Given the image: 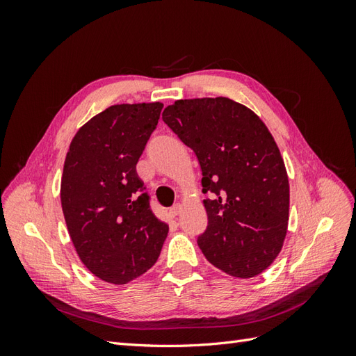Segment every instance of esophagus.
<instances>
[{
	"instance_id": "esophagus-1",
	"label": "esophagus",
	"mask_w": 356,
	"mask_h": 356,
	"mask_svg": "<svg viewBox=\"0 0 356 356\" xmlns=\"http://www.w3.org/2000/svg\"><path fill=\"white\" fill-rule=\"evenodd\" d=\"M181 204H175V207L174 208H170L169 209V217L170 218H175L177 217V215H179L181 213Z\"/></svg>"
}]
</instances>
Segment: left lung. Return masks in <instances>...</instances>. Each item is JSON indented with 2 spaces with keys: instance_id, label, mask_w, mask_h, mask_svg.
Listing matches in <instances>:
<instances>
[{
  "instance_id": "left-lung-1",
  "label": "left lung",
  "mask_w": 356,
  "mask_h": 356,
  "mask_svg": "<svg viewBox=\"0 0 356 356\" xmlns=\"http://www.w3.org/2000/svg\"><path fill=\"white\" fill-rule=\"evenodd\" d=\"M163 122L196 153L208 227L197 243L224 273H263L281 252L289 220V182L279 147L252 110L233 99H179Z\"/></svg>"
}]
</instances>
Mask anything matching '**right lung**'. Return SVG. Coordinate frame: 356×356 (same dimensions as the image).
<instances>
[{
  "label": "right lung",
  "instance_id": "obj_1",
  "mask_svg": "<svg viewBox=\"0 0 356 356\" xmlns=\"http://www.w3.org/2000/svg\"><path fill=\"white\" fill-rule=\"evenodd\" d=\"M161 108V102L108 106L79 129L63 163L60 203L72 245L89 272L113 285L152 268L169 232L136 174Z\"/></svg>",
  "mask_w": 356,
  "mask_h": 356
}]
</instances>
